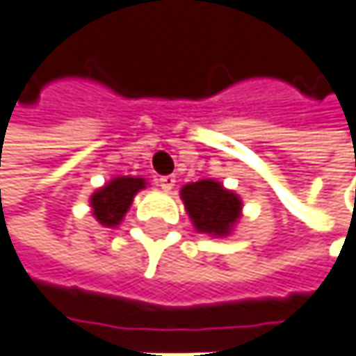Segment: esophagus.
<instances>
[{
  "label": "esophagus",
  "mask_w": 356,
  "mask_h": 356,
  "mask_svg": "<svg viewBox=\"0 0 356 356\" xmlns=\"http://www.w3.org/2000/svg\"><path fill=\"white\" fill-rule=\"evenodd\" d=\"M159 186L163 188V191H172L174 186H176V176H161L159 178Z\"/></svg>",
  "instance_id": "obj_1"
}]
</instances>
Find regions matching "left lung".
Listing matches in <instances>:
<instances>
[{"label":"left lung","instance_id":"8db88e82","mask_svg":"<svg viewBox=\"0 0 356 356\" xmlns=\"http://www.w3.org/2000/svg\"><path fill=\"white\" fill-rule=\"evenodd\" d=\"M180 199L199 234L213 238L230 236L243 218V199L211 178L184 184Z\"/></svg>","mask_w":356,"mask_h":356}]
</instances>
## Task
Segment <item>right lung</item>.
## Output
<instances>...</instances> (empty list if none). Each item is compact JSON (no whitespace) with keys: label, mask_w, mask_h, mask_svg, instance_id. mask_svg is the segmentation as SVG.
Here are the masks:
<instances>
[{"label":"right lung","mask_w":356,"mask_h":356,"mask_svg":"<svg viewBox=\"0 0 356 356\" xmlns=\"http://www.w3.org/2000/svg\"><path fill=\"white\" fill-rule=\"evenodd\" d=\"M147 188V180L140 176H115L97 188L89 199L92 218L105 226L115 228L124 220L126 211L130 209L136 193Z\"/></svg>","instance_id":"obj_1"}]
</instances>
